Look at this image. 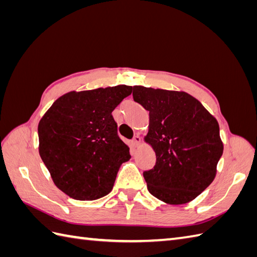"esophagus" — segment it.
<instances>
[{"label":"esophagus","instance_id":"esophagus-1","mask_svg":"<svg viewBox=\"0 0 257 257\" xmlns=\"http://www.w3.org/2000/svg\"><path fill=\"white\" fill-rule=\"evenodd\" d=\"M141 144V138L139 137V136H135L134 139L132 140V145L133 147H135V148H137V147Z\"/></svg>","mask_w":257,"mask_h":257}]
</instances>
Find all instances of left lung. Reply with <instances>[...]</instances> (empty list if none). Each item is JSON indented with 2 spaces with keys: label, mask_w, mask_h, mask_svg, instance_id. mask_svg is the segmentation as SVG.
<instances>
[{
  "label": "left lung",
  "mask_w": 257,
  "mask_h": 257,
  "mask_svg": "<svg viewBox=\"0 0 257 257\" xmlns=\"http://www.w3.org/2000/svg\"><path fill=\"white\" fill-rule=\"evenodd\" d=\"M134 100L149 111L145 141L156 152L144 172L149 192L167 204H185L212 183L223 154L217 120L185 91L134 86Z\"/></svg>",
  "instance_id": "8db88e82"
}]
</instances>
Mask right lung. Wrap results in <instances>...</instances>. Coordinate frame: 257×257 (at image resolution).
<instances>
[{"label":"right lung","mask_w":257,"mask_h":257,"mask_svg":"<svg viewBox=\"0 0 257 257\" xmlns=\"http://www.w3.org/2000/svg\"><path fill=\"white\" fill-rule=\"evenodd\" d=\"M132 91L125 85L69 91L38 122V152L54 184L70 198L92 201L112 190L130 154L111 112Z\"/></svg>","instance_id":"add662e5"}]
</instances>
